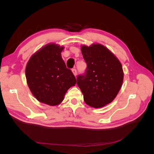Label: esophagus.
<instances>
[{
	"label": "esophagus",
	"mask_w": 154,
	"mask_h": 154,
	"mask_svg": "<svg viewBox=\"0 0 154 154\" xmlns=\"http://www.w3.org/2000/svg\"><path fill=\"white\" fill-rule=\"evenodd\" d=\"M72 72H73V74H74V75L75 76H76V75H77V71H76V69L75 68H74V69H72Z\"/></svg>",
	"instance_id": "obj_1"
}]
</instances>
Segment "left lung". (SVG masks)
Here are the masks:
<instances>
[{
    "label": "left lung",
    "instance_id": "8db88e82",
    "mask_svg": "<svg viewBox=\"0 0 154 154\" xmlns=\"http://www.w3.org/2000/svg\"><path fill=\"white\" fill-rule=\"evenodd\" d=\"M87 63L85 73L77 76V84L85 103L100 108L112 101L123 80L122 66L118 59L99 44L82 47Z\"/></svg>",
    "mask_w": 154,
    "mask_h": 154
}]
</instances>
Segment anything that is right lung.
<instances>
[{
    "label": "right lung",
    "mask_w": 154,
    "mask_h": 154,
    "mask_svg": "<svg viewBox=\"0 0 154 154\" xmlns=\"http://www.w3.org/2000/svg\"><path fill=\"white\" fill-rule=\"evenodd\" d=\"M63 48L54 44L44 46L27 62L26 77L32 94L39 101L51 106L60 104L76 80L61 57Z\"/></svg>",
    "instance_id": "right-lung-1"
}]
</instances>
